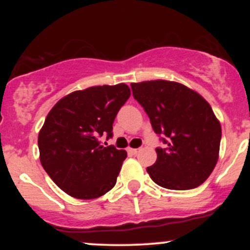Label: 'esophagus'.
Segmentation results:
<instances>
[{
    "label": "esophagus",
    "mask_w": 250,
    "mask_h": 250,
    "mask_svg": "<svg viewBox=\"0 0 250 250\" xmlns=\"http://www.w3.org/2000/svg\"><path fill=\"white\" fill-rule=\"evenodd\" d=\"M140 151V149H135V148H128V153L131 155H136Z\"/></svg>",
    "instance_id": "obj_1"
}]
</instances>
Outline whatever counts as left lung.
Returning <instances> with one entry per match:
<instances>
[{
	"instance_id": "8db88e82",
	"label": "left lung",
	"mask_w": 250,
	"mask_h": 250,
	"mask_svg": "<svg viewBox=\"0 0 250 250\" xmlns=\"http://www.w3.org/2000/svg\"><path fill=\"white\" fill-rule=\"evenodd\" d=\"M130 85L166 145L156 148V162L147 168L149 176L171 190L199 187L219 160L221 125L210 104L179 82L154 80Z\"/></svg>"
}]
</instances>
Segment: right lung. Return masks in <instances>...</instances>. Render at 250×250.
<instances>
[{
    "instance_id": "add662e5",
    "label": "right lung",
    "mask_w": 250,
    "mask_h": 250,
    "mask_svg": "<svg viewBox=\"0 0 250 250\" xmlns=\"http://www.w3.org/2000/svg\"><path fill=\"white\" fill-rule=\"evenodd\" d=\"M129 96L125 83L95 85L68 94L51 108L39 133L40 161L64 193L91 200L115 186L127 151L104 147L100 137H111Z\"/></svg>"
}]
</instances>
